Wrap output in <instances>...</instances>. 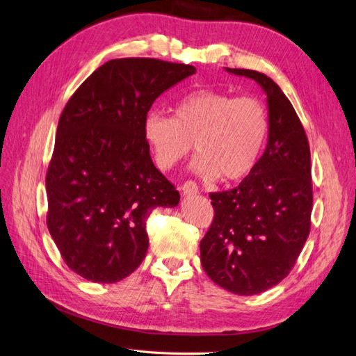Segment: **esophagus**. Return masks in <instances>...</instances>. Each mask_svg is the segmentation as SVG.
<instances>
[{
	"label": "esophagus",
	"mask_w": 356,
	"mask_h": 356,
	"mask_svg": "<svg viewBox=\"0 0 356 356\" xmlns=\"http://www.w3.org/2000/svg\"><path fill=\"white\" fill-rule=\"evenodd\" d=\"M180 193H181V195H185V197L197 195L198 194V186H197V184H194V181L188 180V181H185L184 185L180 186Z\"/></svg>",
	"instance_id": "esophagus-1"
}]
</instances>
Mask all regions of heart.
<instances>
[{"mask_svg": "<svg viewBox=\"0 0 356 356\" xmlns=\"http://www.w3.org/2000/svg\"><path fill=\"white\" fill-rule=\"evenodd\" d=\"M269 132L260 100L216 90H197L177 100L172 117L147 114L144 136L154 162L170 170L193 150L200 156L194 171L206 180L238 181L257 165Z\"/></svg>", "mask_w": 356, "mask_h": 356, "instance_id": "b5f03b06", "label": "heart"}]
</instances>
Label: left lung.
<instances>
[{
	"label": "left lung",
	"mask_w": 356,
	"mask_h": 356,
	"mask_svg": "<svg viewBox=\"0 0 356 356\" xmlns=\"http://www.w3.org/2000/svg\"><path fill=\"white\" fill-rule=\"evenodd\" d=\"M225 70L265 91L268 144L239 186L211 194L215 216L200 254L218 286L251 296L284 280L304 248L312 225V161L302 123L278 84L256 70Z\"/></svg>",
	"instance_id": "1"
}]
</instances>
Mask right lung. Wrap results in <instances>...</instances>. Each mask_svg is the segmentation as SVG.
<instances>
[{"mask_svg":"<svg viewBox=\"0 0 356 356\" xmlns=\"http://www.w3.org/2000/svg\"><path fill=\"white\" fill-rule=\"evenodd\" d=\"M195 67L156 58H115L69 99L47 175V224L66 265L113 284L141 265L145 220L176 207L179 191L153 165L144 120L163 91Z\"/></svg>","mask_w":356,"mask_h":356,"instance_id":"add662e5","label":"right lung"}]
</instances>
